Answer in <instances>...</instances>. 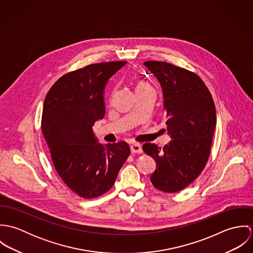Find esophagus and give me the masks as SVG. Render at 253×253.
Masks as SVG:
<instances>
[{
    "label": "esophagus",
    "instance_id": "34e87169",
    "mask_svg": "<svg viewBox=\"0 0 253 253\" xmlns=\"http://www.w3.org/2000/svg\"><path fill=\"white\" fill-rule=\"evenodd\" d=\"M130 151L132 154H141L142 153V147L138 143H133L130 145Z\"/></svg>",
    "mask_w": 253,
    "mask_h": 253
}]
</instances>
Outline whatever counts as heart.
Masks as SVG:
<instances>
[{
    "instance_id": "1",
    "label": "heart",
    "mask_w": 253,
    "mask_h": 253,
    "mask_svg": "<svg viewBox=\"0 0 253 253\" xmlns=\"http://www.w3.org/2000/svg\"><path fill=\"white\" fill-rule=\"evenodd\" d=\"M143 90H153V88L151 87V85L147 82L140 80L136 83L135 91L137 92V91H143Z\"/></svg>"
}]
</instances>
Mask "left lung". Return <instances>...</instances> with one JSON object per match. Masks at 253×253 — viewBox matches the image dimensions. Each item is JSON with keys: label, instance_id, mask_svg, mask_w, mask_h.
I'll return each mask as SVG.
<instances>
[{"label": "left lung", "instance_id": "left-lung-1", "mask_svg": "<svg viewBox=\"0 0 253 253\" xmlns=\"http://www.w3.org/2000/svg\"><path fill=\"white\" fill-rule=\"evenodd\" d=\"M144 65L160 82L170 142L164 148L145 143L157 164L151 175L155 188L176 193L195 180L211 154L216 126L215 105L209 88L195 73L163 61Z\"/></svg>", "mask_w": 253, "mask_h": 253}]
</instances>
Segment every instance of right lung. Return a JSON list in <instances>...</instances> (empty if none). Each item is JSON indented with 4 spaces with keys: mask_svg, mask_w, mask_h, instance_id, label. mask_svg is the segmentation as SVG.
Wrapping results in <instances>:
<instances>
[{
    "mask_svg": "<svg viewBox=\"0 0 253 253\" xmlns=\"http://www.w3.org/2000/svg\"><path fill=\"white\" fill-rule=\"evenodd\" d=\"M126 63H95L67 73L44 98L42 131L53 166L63 182L84 199L109 191L130 154L127 143L100 144L92 131L105 115V85Z\"/></svg>",
    "mask_w": 253,
    "mask_h": 253,
    "instance_id": "obj_1",
    "label": "right lung"
}]
</instances>
